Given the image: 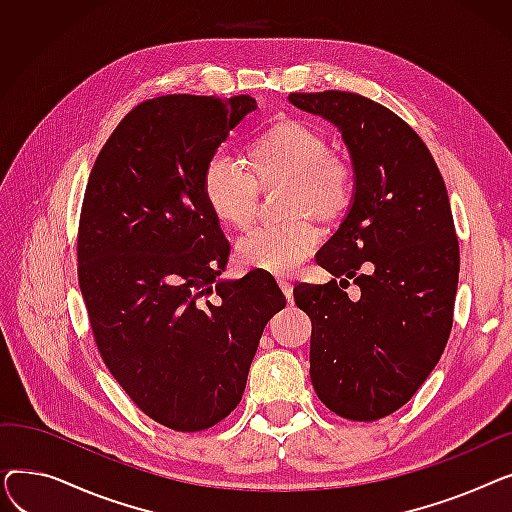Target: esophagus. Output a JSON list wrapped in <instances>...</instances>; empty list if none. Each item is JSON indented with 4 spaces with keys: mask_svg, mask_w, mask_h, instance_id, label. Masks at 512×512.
Listing matches in <instances>:
<instances>
[{
    "mask_svg": "<svg viewBox=\"0 0 512 512\" xmlns=\"http://www.w3.org/2000/svg\"><path fill=\"white\" fill-rule=\"evenodd\" d=\"M278 284H280V288H282V292H284V297H286L288 303H290V301H292V284L286 282V280H278Z\"/></svg>",
    "mask_w": 512,
    "mask_h": 512,
    "instance_id": "esophagus-1",
    "label": "esophagus"
}]
</instances>
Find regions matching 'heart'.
I'll use <instances>...</instances> for the list:
<instances>
[{"label": "heart", "instance_id": "b5f03b06", "mask_svg": "<svg viewBox=\"0 0 512 512\" xmlns=\"http://www.w3.org/2000/svg\"><path fill=\"white\" fill-rule=\"evenodd\" d=\"M242 164L247 174L224 159H211L201 178L203 201L222 226L247 230L257 215L259 191L286 188L282 213L298 220L238 240L236 261L251 272L290 276L315 253L321 238L305 215L340 220L355 201V168L342 153L328 149L324 132L294 118H280L261 130L245 147Z\"/></svg>", "mask_w": 512, "mask_h": 512}]
</instances>
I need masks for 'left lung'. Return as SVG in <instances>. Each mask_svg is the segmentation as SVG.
I'll list each match as a JSON object with an SVG mask.
<instances>
[{"mask_svg":"<svg viewBox=\"0 0 512 512\" xmlns=\"http://www.w3.org/2000/svg\"><path fill=\"white\" fill-rule=\"evenodd\" d=\"M342 132L355 201L315 255L328 284H297L311 317L309 375L324 405L351 421L382 419L421 388L452 328L459 238L442 174L419 134L359 93H290ZM353 281L362 297L341 288Z\"/></svg>","mask_w":512,"mask_h":512,"instance_id":"obj_1","label":"left lung"}]
</instances>
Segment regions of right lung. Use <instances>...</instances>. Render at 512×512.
Here are the masks:
<instances>
[{
    "mask_svg": "<svg viewBox=\"0 0 512 512\" xmlns=\"http://www.w3.org/2000/svg\"><path fill=\"white\" fill-rule=\"evenodd\" d=\"M255 107L251 95L139 103L99 151L80 209L78 284L101 359L134 405L176 432L236 409L263 328L286 307L261 272L212 286L230 245L201 178Z\"/></svg>",
    "mask_w": 512,
    "mask_h": 512,
    "instance_id": "obj_1",
    "label": "right lung"
}]
</instances>
